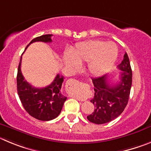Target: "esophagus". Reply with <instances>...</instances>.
Returning a JSON list of instances; mask_svg holds the SVG:
<instances>
[{"mask_svg": "<svg viewBox=\"0 0 151 151\" xmlns=\"http://www.w3.org/2000/svg\"><path fill=\"white\" fill-rule=\"evenodd\" d=\"M68 82H69V83H70V84H76L78 83V81H76V80H74V79H70V80L68 81ZM77 99H78V100H80V101H85L86 100V99H84V98L78 97V96H77Z\"/></svg>", "mask_w": 151, "mask_h": 151, "instance_id": "1", "label": "esophagus"}]
</instances>
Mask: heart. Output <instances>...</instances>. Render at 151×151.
Wrapping results in <instances>:
<instances>
[{
    "label": "heart",
    "instance_id": "1",
    "mask_svg": "<svg viewBox=\"0 0 151 151\" xmlns=\"http://www.w3.org/2000/svg\"><path fill=\"white\" fill-rule=\"evenodd\" d=\"M117 53V47L113 42L104 43L100 40H91L80 43L72 52V57L68 55L65 57V62L73 69H77L78 65L89 62V72L99 76L111 68Z\"/></svg>",
    "mask_w": 151,
    "mask_h": 151
}]
</instances>
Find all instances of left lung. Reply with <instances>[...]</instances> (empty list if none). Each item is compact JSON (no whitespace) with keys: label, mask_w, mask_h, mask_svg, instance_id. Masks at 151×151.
Instances as JSON below:
<instances>
[{"label":"left lung","mask_w":151,"mask_h":151,"mask_svg":"<svg viewBox=\"0 0 151 151\" xmlns=\"http://www.w3.org/2000/svg\"><path fill=\"white\" fill-rule=\"evenodd\" d=\"M117 67L122 71L116 83H111L107 74L92 79L95 94L90 101L94 104L95 109L87 116L91 123L104 124L112 121L121 114L128 104L132 73L126 52Z\"/></svg>","instance_id":"8db88e82"}]
</instances>
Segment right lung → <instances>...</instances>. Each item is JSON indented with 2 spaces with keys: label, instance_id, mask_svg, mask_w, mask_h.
Here are the masks:
<instances>
[{
  "label": "right lung",
  "instance_id": "add662e5",
  "mask_svg": "<svg viewBox=\"0 0 151 151\" xmlns=\"http://www.w3.org/2000/svg\"><path fill=\"white\" fill-rule=\"evenodd\" d=\"M52 35H44L35 37L27 47L34 42H52ZM26 47V48H27ZM25 48V49H26ZM22 57L17 73V92L25 111L34 118L49 121L59 116L67 97L61 92L64 77L59 74L51 84L43 88H35L25 80L21 71Z\"/></svg>",
  "mask_w": 151,
  "mask_h": 151
}]
</instances>
